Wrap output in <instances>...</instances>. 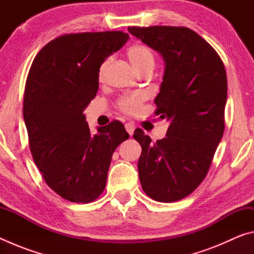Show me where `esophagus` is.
<instances>
[{
	"instance_id": "34e87169",
	"label": "esophagus",
	"mask_w": 254,
	"mask_h": 254,
	"mask_svg": "<svg viewBox=\"0 0 254 254\" xmlns=\"http://www.w3.org/2000/svg\"><path fill=\"white\" fill-rule=\"evenodd\" d=\"M134 128H135L134 124H132V123H127V124H126V130H127V132L130 135L133 134V132H134Z\"/></svg>"
}]
</instances>
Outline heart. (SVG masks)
Wrapping results in <instances>:
<instances>
[{
  "label": "heart",
  "instance_id": "b5f03b06",
  "mask_svg": "<svg viewBox=\"0 0 254 254\" xmlns=\"http://www.w3.org/2000/svg\"><path fill=\"white\" fill-rule=\"evenodd\" d=\"M127 57L128 60H130V63L132 64V66L134 67L136 71H139L140 74L143 70L152 69L154 66V55L152 53V50L145 45L137 44L130 47L127 50ZM107 65H109V59L104 60L100 66V69H98V80L100 81H103L105 78ZM144 100L145 95L143 93L136 92L126 94V95L119 98L118 106L120 110L126 112V113L133 114L139 111Z\"/></svg>",
  "mask_w": 254,
  "mask_h": 254
}]
</instances>
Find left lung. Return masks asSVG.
Here are the masks:
<instances>
[{
	"label": "left lung",
	"mask_w": 254,
	"mask_h": 254,
	"mask_svg": "<svg viewBox=\"0 0 254 254\" xmlns=\"http://www.w3.org/2000/svg\"><path fill=\"white\" fill-rule=\"evenodd\" d=\"M128 32L165 60L156 115L167 119V136L152 143L141 128L133 137L142 152L141 186L163 203L191 194L205 179L224 133L227 79L224 64L199 34L185 27H128Z\"/></svg>",
	"instance_id": "obj_1"
}]
</instances>
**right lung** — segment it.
Here are the masks:
<instances>
[{"mask_svg": "<svg viewBox=\"0 0 254 254\" xmlns=\"http://www.w3.org/2000/svg\"><path fill=\"white\" fill-rule=\"evenodd\" d=\"M127 39L122 31L64 34L38 53L29 70L23 119L30 151L46 184L74 203L100 197L113 152L128 137L120 121L93 135L83 114L96 96L102 63Z\"/></svg>", "mask_w": 254, "mask_h": 254, "instance_id": "obj_1", "label": "right lung"}]
</instances>
